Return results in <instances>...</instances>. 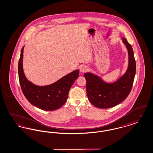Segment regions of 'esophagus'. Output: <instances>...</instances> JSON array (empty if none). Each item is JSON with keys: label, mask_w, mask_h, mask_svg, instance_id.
I'll return each instance as SVG.
<instances>
[{"label": "esophagus", "mask_w": 153, "mask_h": 153, "mask_svg": "<svg viewBox=\"0 0 153 153\" xmlns=\"http://www.w3.org/2000/svg\"><path fill=\"white\" fill-rule=\"evenodd\" d=\"M88 70V68L87 66L82 65L80 67V72L82 73H84L87 72Z\"/></svg>", "instance_id": "34e87169"}]
</instances>
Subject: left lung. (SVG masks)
Listing matches in <instances>:
<instances>
[{
  "label": "left lung",
  "instance_id": "8db88e82",
  "mask_svg": "<svg viewBox=\"0 0 153 153\" xmlns=\"http://www.w3.org/2000/svg\"><path fill=\"white\" fill-rule=\"evenodd\" d=\"M122 39L128 53V67L123 76L116 82L108 84L92 73L84 74L88 99L97 108L113 107L124 100L131 92L136 73V62L131 45L126 38Z\"/></svg>",
  "mask_w": 153,
  "mask_h": 153
}]
</instances>
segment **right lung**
Segmentation results:
<instances>
[{"label":"right lung","instance_id":"add662e5","mask_svg":"<svg viewBox=\"0 0 153 153\" xmlns=\"http://www.w3.org/2000/svg\"><path fill=\"white\" fill-rule=\"evenodd\" d=\"M23 47L18 62V74L22 92L33 105L45 111H54L66 102L69 91L79 76L76 70L66 75L56 82L47 86H37L27 80L23 70Z\"/></svg>","mask_w":153,"mask_h":153}]
</instances>
